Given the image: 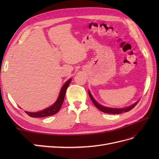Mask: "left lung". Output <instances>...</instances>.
I'll return each mask as SVG.
<instances>
[{
    "label": "left lung",
    "mask_w": 159,
    "mask_h": 159,
    "mask_svg": "<svg viewBox=\"0 0 159 159\" xmlns=\"http://www.w3.org/2000/svg\"><path fill=\"white\" fill-rule=\"evenodd\" d=\"M88 93H89V97H90L91 101H92V102L95 105V106L97 107L98 109H99L100 111H102V112L106 113L119 114V113H121L123 112H127V111H129L130 110H131L133 108H134V107H135L136 105L138 103V102H137L135 103H134L133 105H131V106L127 107L126 108H123V109H115V108L106 107L102 106V105H101L98 103L96 102V101L93 99V98L92 97V95H91V94L90 93L89 91H88Z\"/></svg>",
    "instance_id": "1"
}]
</instances>
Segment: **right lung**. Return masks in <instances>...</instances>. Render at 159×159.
Listing matches in <instances>:
<instances>
[{"mask_svg": "<svg viewBox=\"0 0 159 159\" xmlns=\"http://www.w3.org/2000/svg\"><path fill=\"white\" fill-rule=\"evenodd\" d=\"M71 80L70 79L63 86H62L60 95H59V97L57 98V101L54 105H52L51 107L47 108L44 110H42L39 112L30 113V112L26 111L27 115H29V116L31 117H44L50 116V115H53L57 113L59 111L62 104H63L65 95H66V91L67 88L68 87L69 84L71 82Z\"/></svg>", "mask_w": 159, "mask_h": 159, "instance_id": "1", "label": "right lung"}]
</instances>
